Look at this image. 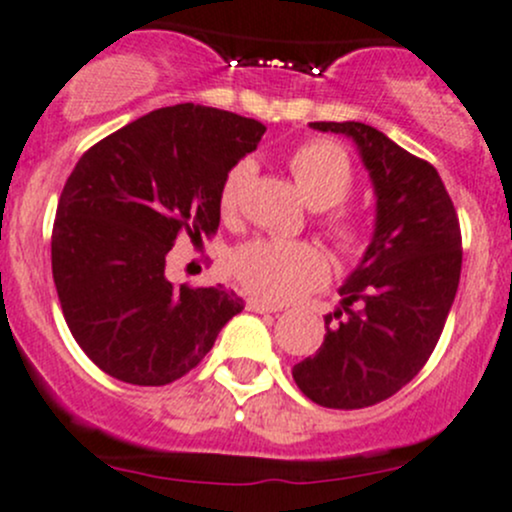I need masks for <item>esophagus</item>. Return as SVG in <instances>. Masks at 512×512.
<instances>
[{"instance_id": "obj_1", "label": "esophagus", "mask_w": 512, "mask_h": 512, "mask_svg": "<svg viewBox=\"0 0 512 512\" xmlns=\"http://www.w3.org/2000/svg\"><path fill=\"white\" fill-rule=\"evenodd\" d=\"M245 309L247 312H257V314H265V312H282V307H277V304H267V302H260V299H247L245 302Z\"/></svg>"}]
</instances>
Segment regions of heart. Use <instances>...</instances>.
<instances>
[{
  "label": "heart",
  "mask_w": 512,
  "mask_h": 512,
  "mask_svg": "<svg viewBox=\"0 0 512 512\" xmlns=\"http://www.w3.org/2000/svg\"><path fill=\"white\" fill-rule=\"evenodd\" d=\"M287 165L307 203L317 210H327L322 227L334 247L342 255H359L366 247V227L352 210L342 208L354 190V165L349 153L327 138H312L289 153ZM252 173L255 163L250 158L237 160L227 170L220 185L223 215H235ZM230 270L247 292L267 302L302 297L322 287L329 277L327 257L312 242L252 240L232 252Z\"/></svg>",
  "instance_id": "b5f03b06"
}]
</instances>
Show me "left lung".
I'll return each mask as SVG.
<instances>
[{"instance_id":"8db88e82","label":"left lung","mask_w":512,"mask_h":512,"mask_svg":"<svg viewBox=\"0 0 512 512\" xmlns=\"http://www.w3.org/2000/svg\"><path fill=\"white\" fill-rule=\"evenodd\" d=\"M347 133L376 190V230L361 265L324 319L322 347L294 364L299 391L327 409H366L423 369L461 280V223L441 175L366 123H312Z\"/></svg>"}]
</instances>
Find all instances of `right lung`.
I'll return each instance as SVG.
<instances>
[{
	"mask_svg": "<svg viewBox=\"0 0 512 512\" xmlns=\"http://www.w3.org/2000/svg\"><path fill=\"white\" fill-rule=\"evenodd\" d=\"M265 126L195 103L158 108L91 146L66 178L51 230V275L84 354L136 386L180 379L242 312L223 287L165 280L175 240L213 237L227 170Z\"/></svg>",
	"mask_w": 512,
	"mask_h": 512,
	"instance_id": "right-lung-1",
	"label": "right lung"
}]
</instances>
